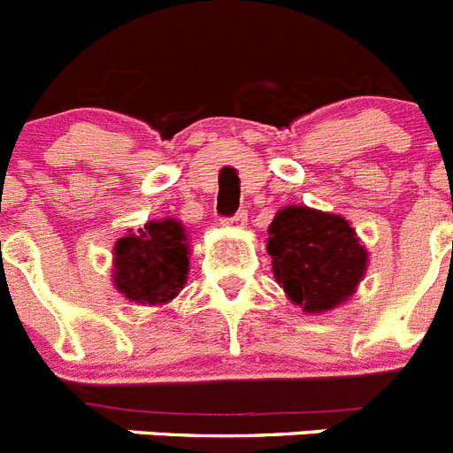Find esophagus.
<instances>
[{"instance_id":"34e87169","label":"esophagus","mask_w":453,"mask_h":453,"mask_svg":"<svg viewBox=\"0 0 453 453\" xmlns=\"http://www.w3.org/2000/svg\"><path fill=\"white\" fill-rule=\"evenodd\" d=\"M247 222V211H238L231 218H224L222 224H235V226H242Z\"/></svg>"}]
</instances>
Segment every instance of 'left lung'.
<instances>
[{"label": "left lung", "mask_w": 453, "mask_h": 453, "mask_svg": "<svg viewBox=\"0 0 453 453\" xmlns=\"http://www.w3.org/2000/svg\"><path fill=\"white\" fill-rule=\"evenodd\" d=\"M268 231L274 277L309 314L337 307L365 274L366 250L339 215L288 206Z\"/></svg>", "instance_id": "left-lung-1"}]
</instances>
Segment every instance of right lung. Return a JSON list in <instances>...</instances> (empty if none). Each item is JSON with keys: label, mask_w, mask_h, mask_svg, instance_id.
<instances>
[{"label": "right lung", "mask_w": 453, "mask_h": 453, "mask_svg": "<svg viewBox=\"0 0 453 453\" xmlns=\"http://www.w3.org/2000/svg\"><path fill=\"white\" fill-rule=\"evenodd\" d=\"M116 288L137 304H162L188 277V235L176 219L146 222L114 247Z\"/></svg>", "instance_id": "1"}]
</instances>
